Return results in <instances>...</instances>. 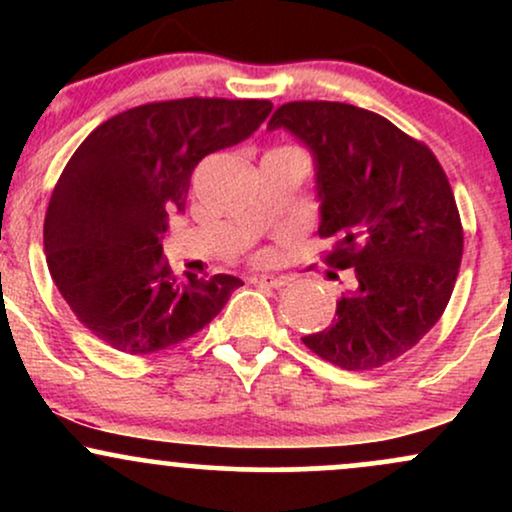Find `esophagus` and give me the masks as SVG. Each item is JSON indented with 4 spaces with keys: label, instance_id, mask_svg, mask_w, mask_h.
Masks as SVG:
<instances>
[{
    "label": "esophagus",
    "instance_id": "obj_1",
    "mask_svg": "<svg viewBox=\"0 0 512 512\" xmlns=\"http://www.w3.org/2000/svg\"><path fill=\"white\" fill-rule=\"evenodd\" d=\"M250 284L269 286V289H284L289 284V276H274V274H257L250 276Z\"/></svg>",
    "mask_w": 512,
    "mask_h": 512
}]
</instances>
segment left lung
<instances>
[{
  "mask_svg": "<svg viewBox=\"0 0 512 512\" xmlns=\"http://www.w3.org/2000/svg\"><path fill=\"white\" fill-rule=\"evenodd\" d=\"M279 127L313 154L327 264L356 274L332 325L303 344L344 370L385 366L424 339L455 289L464 236L450 182L426 144L356 105L293 101L267 125Z\"/></svg>",
  "mask_w": 512,
  "mask_h": 512,
  "instance_id": "obj_1",
  "label": "left lung"
}]
</instances>
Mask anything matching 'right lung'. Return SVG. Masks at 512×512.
Here are the masks:
<instances>
[{
  "label": "right lung",
  "instance_id": "obj_1",
  "mask_svg": "<svg viewBox=\"0 0 512 512\" xmlns=\"http://www.w3.org/2000/svg\"><path fill=\"white\" fill-rule=\"evenodd\" d=\"M269 101L146 103L93 129L64 166L45 214V260L76 320L132 356L168 349L209 325L238 276L178 279L163 257L170 214L185 211L204 156L248 139Z\"/></svg>",
  "mask_w": 512,
  "mask_h": 512
}]
</instances>
